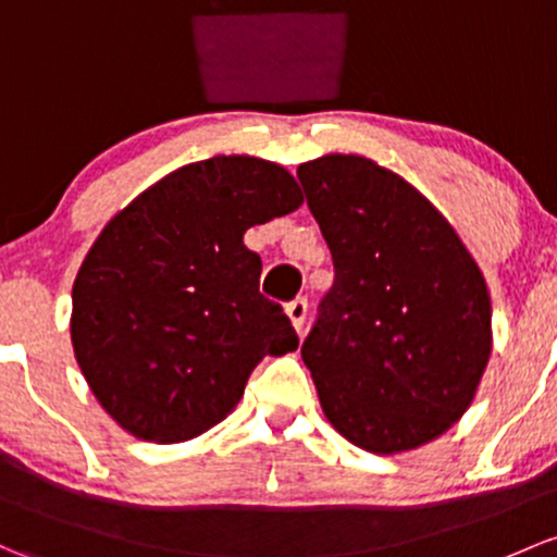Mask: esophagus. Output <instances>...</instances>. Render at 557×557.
Instances as JSON below:
<instances>
[{
    "label": "esophagus",
    "instance_id": "esophagus-1",
    "mask_svg": "<svg viewBox=\"0 0 557 557\" xmlns=\"http://www.w3.org/2000/svg\"><path fill=\"white\" fill-rule=\"evenodd\" d=\"M285 312H288L290 323H294L296 331L301 333L304 320H307V312H309V301H307V298H294V301H290L288 307H285Z\"/></svg>",
    "mask_w": 557,
    "mask_h": 557
}]
</instances>
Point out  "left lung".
I'll return each mask as SVG.
<instances>
[{"label": "left lung", "mask_w": 557, "mask_h": 557, "mask_svg": "<svg viewBox=\"0 0 557 557\" xmlns=\"http://www.w3.org/2000/svg\"><path fill=\"white\" fill-rule=\"evenodd\" d=\"M333 259L301 357L355 446H424L470 408L491 355V301L450 224L400 175L355 154L298 168Z\"/></svg>", "instance_id": "left-lung-1"}]
</instances>
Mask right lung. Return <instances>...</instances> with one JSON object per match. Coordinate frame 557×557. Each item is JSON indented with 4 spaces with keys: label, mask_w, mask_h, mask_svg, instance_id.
Returning <instances> with one entry per match:
<instances>
[{
    "label": "right lung",
    "mask_w": 557,
    "mask_h": 557,
    "mask_svg": "<svg viewBox=\"0 0 557 557\" xmlns=\"http://www.w3.org/2000/svg\"><path fill=\"white\" fill-rule=\"evenodd\" d=\"M301 205L294 175L256 157H210L157 181L109 221L72 290V344L109 417L181 443L219 424L267 355L298 347L259 294L243 234Z\"/></svg>",
    "instance_id": "obj_1"
}]
</instances>
